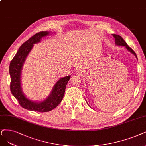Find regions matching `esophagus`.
<instances>
[{
    "instance_id": "34e87169",
    "label": "esophagus",
    "mask_w": 146,
    "mask_h": 146,
    "mask_svg": "<svg viewBox=\"0 0 146 146\" xmlns=\"http://www.w3.org/2000/svg\"><path fill=\"white\" fill-rule=\"evenodd\" d=\"M76 73L79 75H81L82 74V72L80 71V70H77V71L76 72Z\"/></svg>"
}]
</instances>
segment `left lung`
I'll return each mask as SVG.
<instances>
[{"label": "left lung", "mask_w": 146, "mask_h": 146, "mask_svg": "<svg viewBox=\"0 0 146 146\" xmlns=\"http://www.w3.org/2000/svg\"><path fill=\"white\" fill-rule=\"evenodd\" d=\"M112 35H113V36L114 37L115 41V44H116L117 45H118V46H125L126 48H127V49L129 51H130L131 53H133L134 55H135V56L137 57V55H136L135 52L132 49V48L127 44V43L126 42V41L123 39V38H122L121 36L118 35H117V34H112Z\"/></svg>", "instance_id": "8db88e82"}]
</instances>
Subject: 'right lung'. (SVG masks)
I'll list each match as a JSON object with an SVG mask.
<instances>
[{
	"label": "right lung",
	"instance_id": "1",
	"mask_svg": "<svg viewBox=\"0 0 146 146\" xmlns=\"http://www.w3.org/2000/svg\"><path fill=\"white\" fill-rule=\"evenodd\" d=\"M48 34L49 32L47 31H41L31 37L20 46L9 65L10 90L11 93L21 107L29 111L46 112L55 108L62 100L66 87L70 78V76H68L59 79L54 86L50 95L40 103H35L29 100L22 93L20 85V74L24 61L33 47V44L40 42L42 37Z\"/></svg>",
	"mask_w": 146,
	"mask_h": 146
}]
</instances>
